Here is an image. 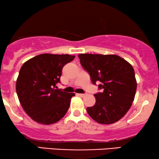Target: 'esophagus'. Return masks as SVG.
I'll return each mask as SVG.
<instances>
[{"mask_svg":"<svg viewBox=\"0 0 159 159\" xmlns=\"http://www.w3.org/2000/svg\"><path fill=\"white\" fill-rule=\"evenodd\" d=\"M78 95V96H80V97H84L85 96V94H82V93H77V94H76Z\"/></svg>","mask_w":159,"mask_h":159,"instance_id":"obj_1","label":"esophagus"}]
</instances>
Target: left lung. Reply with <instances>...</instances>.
<instances>
[{
	"instance_id": "8db88e82",
	"label": "left lung",
	"mask_w": 159,
	"mask_h": 159,
	"mask_svg": "<svg viewBox=\"0 0 159 159\" xmlns=\"http://www.w3.org/2000/svg\"><path fill=\"white\" fill-rule=\"evenodd\" d=\"M81 66L93 84L100 81L101 93L95 94V104L87 111L94 121L102 124L118 121L134 101L137 83L132 65L116 55L79 54Z\"/></svg>"
}]
</instances>
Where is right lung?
I'll return each instance as SVG.
<instances>
[{
    "mask_svg": "<svg viewBox=\"0 0 159 159\" xmlns=\"http://www.w3.org/2000/svg\"><path fill=\"white\" fill-rule=\"evenodd\" d=\"M74 55L41 54L24 63L16 81V92L23 109L32 120L52 124L61 120L70 107L73 93L55 89L62 69Z\"/></svg>",
    "mask_w": 159,
    "mask_h": 159,
    "instance_id": "add662e5",
    "label": "right lung"
}]
</instances>
